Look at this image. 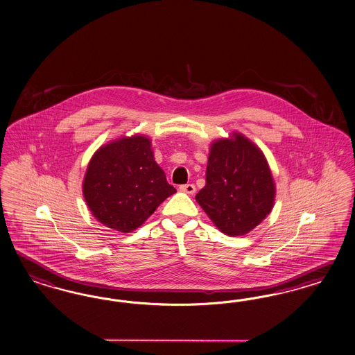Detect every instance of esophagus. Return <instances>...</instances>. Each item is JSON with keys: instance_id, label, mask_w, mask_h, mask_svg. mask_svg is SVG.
Returning a JSON list of instances; mask_svg holds the SVG:
<instances>
[{"instance_id": "1", "label": "esophagus", "mask_w": 355, "mask_h": 355, "mask_svg": "<svg viewBox=\"0 0 355 355\" xmlns=\"http://www.w3.org/2000/svg\"><path fill=\"white\" fill-rule=\"evenodd\" d=\"M180 190H181L182 193H189V195H193V193H195V191H196L195 184H193V183H186V184L180 186Z\"/></svg>"}]
</instances>
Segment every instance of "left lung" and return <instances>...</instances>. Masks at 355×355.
<instances>
[{
	"mask_svg": "<svg viewBox=\"0 0 355 355\" xmlns=\"http://www.w3.org/2000/svg\"><path fill=\"white\" fill-rule=\"evenodd\" d=\"M276 183L258 146L233 131L211 143L205 186L195 199L226 236H245L270 214Z\"/></svg>",
	"mask_w": 355,
	"mask_h": 355,
	"instance_id": "left-lung-1",
	"label": "left lung"
}]
</instances>
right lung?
Instances as JSON below:
<instances>
[{
    "label": "right lung",
    "mask_w": 355,
    "mask_h": 355,
    "mask_svg": "<svg viewBox=\"0 0 355 355\" xmlns=\"http://www.w3.org/2000/svg\"><path fill=\"white\" fill-rule=\"evenodd\" d=\"M82 191L97 221L121 233L143 225L168 196L177 193L155 162L152 141L143 134L101 146L88 162Z\"/></svg>",
    "instance_id": "add662e5"
}]
</instances>
